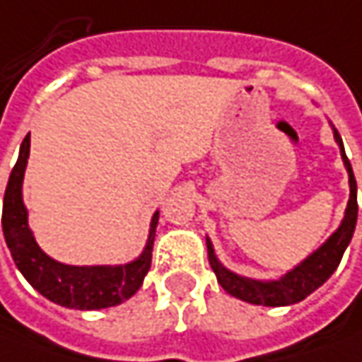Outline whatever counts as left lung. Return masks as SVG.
<instances>
[{
  "instance_id": "left-lung-1",
  "label": "left lung",
  "mask_w": 362,
  "mask_h": 362,
  "mask_svg": "<svg viewBox=\"0 0 362 362\" xmlns=\"http://www.w3.org/2000/svg\"><path fill=\"white\" fill-rule=\"evenodd\" d=\"M331 129H333V136H335V142L341 150V158L345 162L346 174H349V190H351L349 202H346L345 218L341 220V226L329 235V240L323 245H319L315 252L307 255L301 264L295 265L293 269H289L279 279H252V277L233 274L228 267H223V264L214 252L210 238H206L208 259H210L214 274L218 277V284L222 285L226 293L233 295L245 303L264 305V307H285V305L303 301L307 295H311L325 284L339 267L346 245L351 243V238L355 233L358 206H356L355 174L351 168V162L346 158L343 139L333 124H331Z\"/></svg>"
}]
</instances>
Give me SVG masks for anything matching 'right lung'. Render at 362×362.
Listing matches in <instances>:
<instances>
[{"label":"right lung","mask_w":362,"mask_h":362,"mask_svg":"<svg viewBox=\"0 0 362 362\" xmlns=\"http://www.w3.org/2000/svg\"><path fill=\"white\" fill-rule=\"evenodd\" d=\"M29 134H27L16 166L9 174L4 196V235L17 269L23 274L33 289L49 301L67 309H105L130 299L140 289L144 275L152 262V245L158 226V210L150 220L148 240L136 259L124 265H67L49 257L27 222V208L23 204V176L29 158Z\"/></svg>","instance_id":"obj_1"}]
</instances>
